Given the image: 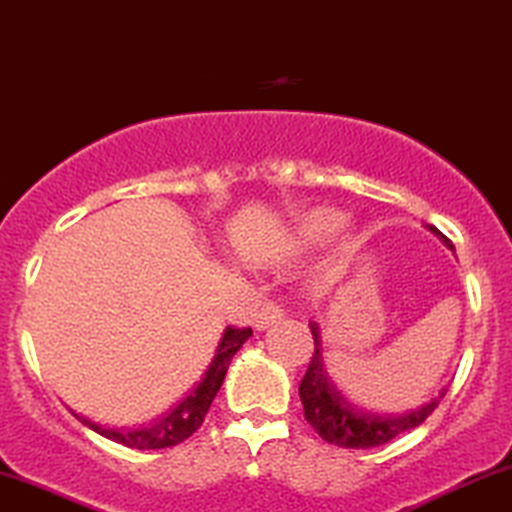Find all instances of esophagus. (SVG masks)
Returning <instances> with one entry per match:
<instances>
[{"label": "esophagus", "mask_w": 512, "mask_h": 512, "mask_svg": "<svg viewBox=\"0 0 512 512\" xmlns=\"http://www.w3.org/2000/svg\"><path fill=\"white\" fill-rule=\"evenodd\" d=\"M283 319V310L276 303H264L260 310L255 312V319H252V324H255L257 331H264L269 329V326L281 322Z\"/></svg>", "instance_id": "1"}]
</instances>
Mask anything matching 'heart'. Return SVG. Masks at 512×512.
<instances>
[{
  "instance_id": "heart-1",
  "label": "heart",
  "mask_w": 512,
  "mask_h": 512,
  "mask_svg": "<svg viewBox=\"0 0 512 512\" xmlns=\"http://www.w3.org/2000/svg\"><path fill=\"white\" fill-rule=\"evenodd\" d=\"M348 217L336 207H317L303 214L298 221V233L310 243L329 240L346 229Z\"/></svg>"
}]
</instances>
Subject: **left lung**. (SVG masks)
<instances>
[{"label":"left lung","mask_w":512,"mask_h":512,"mask_svg":"<svg viewBox=\"0 0 512 512\" xmlns=\"http://www.w3.org/2000/svg\"><path fill=\"white\" fill-rule=\"evenodd\" d=\"M448 248H453L451 240L439 229L429 226ZM312 338H315V353L310 357V365L303 381H300V400L305 408V420L312 424V429L322 436L326 443H334L341 448H377L396 439L398 434L410 432V429L420 427L429 415L436 410L439 400L443 398V389L439 396L429 400L422 408L405 412V415H377V412H367L343 396L336 389L334 381L329 379L322 357V336H319L317 322H310Z\"/></svg>","instance_id":"obj_1"}]
</instances>
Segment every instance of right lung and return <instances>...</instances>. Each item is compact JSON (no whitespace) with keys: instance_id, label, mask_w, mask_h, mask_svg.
I'll return each instance as SVG.
<instances>
[{"instance_id":"obj_1","label":"right lung","mask_w":512,"mask_h":512,"mask_svg":"<svg viewBox=\"0 0 512 512\" xmlns=\"http://www.w3.org/2000/svg\"><path fill=\"white\" fill-rule=\"evenodd\" d=\"M252 336V329H236V326H226L224 336H221L217 355L209 362L205 377H202L200 384L195 386L193 391L188 393L181 403H176L166 415L157 417L155 422L147 424V427L140 429H104L100 424L85 420V417H78L85 427H90L92 432L102 434L104 439H112L121 446L138 448V451H155V448H169L176 446V443H183L188 436H193L200 424L205 422V415L212 405L214 396L221 389L226 377V369H229L233 355L238 353L240 346Z\"/></svg>"}]
</instances>
